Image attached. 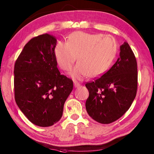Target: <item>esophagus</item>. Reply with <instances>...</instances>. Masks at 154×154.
I'll list each match as a JSON object with an SVG mask.
<instances>
[{"label": "esophagus", "instance_id": "1", "mask_svg": "<svg viewBox=\"0 0 154 154\" xmlns=\"http://www.w3.org/2000/svg\"><path fill=\"white\" fill-rule=\"evenodd\" d=\"M80 86H81V84H80L79 83H78L77 82H74V86L75 87V88H78V87H79Z\"/></svg>", "mask_w": 154, "mask_h": 154}]
</instances>
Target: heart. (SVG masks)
Masks as SVG:
<instances>
[{"instance_id":"b5f03b06","label":"heart","mask_w":154,"mask_h":154,"mask_svg":"<svg viewBox=\"0 0 154 154\" xmlns=\"http://www.w3.org/2000/svg\"><path fill=\"white\" fill-rule=\"evenodd\" d=\"M54 53L57 63L64 71L71 70L76 56L77 64L70 76L81 79L104 73L116 57L117 44L111 36L76 32L68 36L66 43L59 41Z\"/></svg>"}]
</instances>
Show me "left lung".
I'll list each match as a JSON object with an SVG mask.
<instances>
[{
    "label": "left lung",
    "instance_id": "1",
    "mask_svg": "<svg viewBox=\"0 0 154 154\" xmlns=\"http://www.w3.org/2000/svg\"><path fill=\"white\" fill-rule=\"evenodd\" d=\"M85 86L89 92L86 111L94 120L110 124L120 118L131 106L137 88V61L128 43L120 46L114 65Z\"/></svg>",
    "mask_w": 154,
    "mask_h": 154
}]
</instances>
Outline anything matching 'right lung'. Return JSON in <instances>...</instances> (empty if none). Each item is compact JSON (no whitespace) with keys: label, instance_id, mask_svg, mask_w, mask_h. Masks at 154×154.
I'll use <instances>...</instances> for the list:
<instances>
[{"label":"right lung","instance_id":"obj_1","mask_svg":"<svg viewBox=\"0 0 154 154\" xmlns=\"http://www.w3.org/2000/svg\"><path fill=\"white\" fill-rule=\"evenodd\" d=\"M56 44V38L48 34L34 37L14 64L15 101L26 118L38 127H50L60 120L73 88L72 80L57 68Z\"/></svg>","mask_w":154,"mask_h":154}]
</instances>
